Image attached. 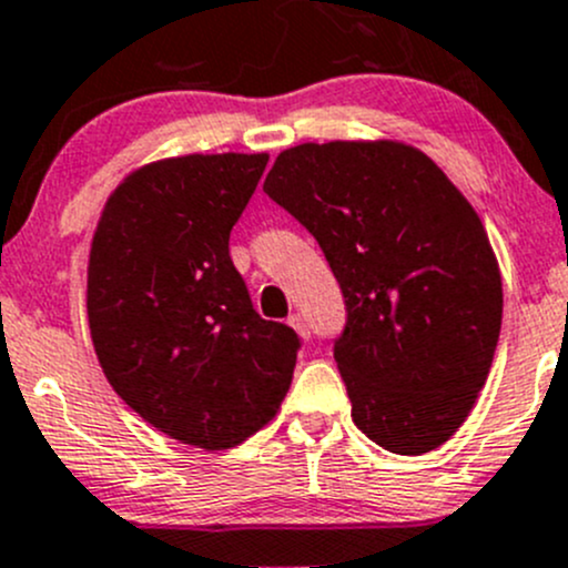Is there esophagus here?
<instances>
[{
	"instance_id": "esophagus-1",
	"label": "esophagus",
	"mask_w": 568,
	"mask_h": 568,
	"mask_svg": "<svg viewBox=\"0 0 568 568\" xmlns=\"http://www.w3.org/2000/svg\"><path fill=\"white\" fill-rule=\"evenodd\" d=\"M288 324H291V326H294V329H296V332H300V335H302V337H305V341H307V337H311V326H307V321H305V316H300V313H294V316H291V318H288Z\"/></svg>"
}]
</instances>
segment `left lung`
Returning <instances> with one entry per match:
<instances>
[{"mask_svg":"<svg viewBox=\"0 0 568 568\" xmlns=\"http://www.w3.org/2000/svg\"><path fill=\"white\" fill-rule=\"evenodd\" d=\"M263 192L316 239L341 285L332 354L359 432L400 456L439 448L467 420L500 337V272L473 205L398 142L296 145Z\"/></svg>","mask_w":568,"mask_h":568,"instance_id":"left-lung-1","label":"left lung"}]
</instances>
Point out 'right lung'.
<instances>
[{
	"mask_svg": "<svg viewBox=\"0 0 568 568\" xmlns=\"http://www.w3.org/2000/svg\"><path fill=\"white\" fill-rule=\"evenodd\" d=\"M263 153L181 156L125 178L101 214L88 318L114 393L159 432L225 450L277 415L300 335L257 316L231 231Z\"/></svg>",
	"mask_w": 568,
	"mask_h": 568,
	"instance_id": "1",
	"label": "right lung"
}]
</instances>
